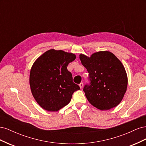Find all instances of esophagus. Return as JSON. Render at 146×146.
<instances>
[{
  "instance_id": "1",
  "label": "esophagus",
  "mask_w": 146,
  "mask_h": 146,
  "mask_svg": "<svg viewBox=\"0 0 146 146\" xmlns=\"http://www.w3.org/2000/svg\"><path fill=\"white\" fill-rule=\"evenodd\" d=\"M79 86H80V88H81V89H82V88H83V83L82 82V83H80V84H79Z\"/></svg>"
}]
</instances>
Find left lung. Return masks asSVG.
Listing matches in <instances>:
<instances>
[{"instance_id":"1","label":"left lung","mask_w":146,"mask_h":146,"mask_svg":"<svg viewBox=\"0 0 146 146\" xmlns=\"http://www.w3.org/2000/svg\"><path fill=\"white\" fill-rule=\"evenodd\" d=\"M80 59L89 73L90 83L83 88L88 100L101 110L116 107L124 96L128 84L121 61L108 51L96 52L90 57L80 54Z\"/></svg>"}]
</instances>
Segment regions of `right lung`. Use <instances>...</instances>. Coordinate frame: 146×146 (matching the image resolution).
Segmentation results:
<instances>
[{"mask_svg": "<svg viewBox=\"0 0 146 146\" xmlns=\"http://www.w3.org/2000/svg\"><path fill=\"white\" fill-rule=\"evenodd\" d=\"M76 58L72 53L50 49L35 61L30 73V86L35 99L43 109L58 111L80 90L67 69Z\"/></svg>", "mask_w": 146, "mask_h": 146, "instance_id": "obj_1", "label": "right lung"}]
</instances>
